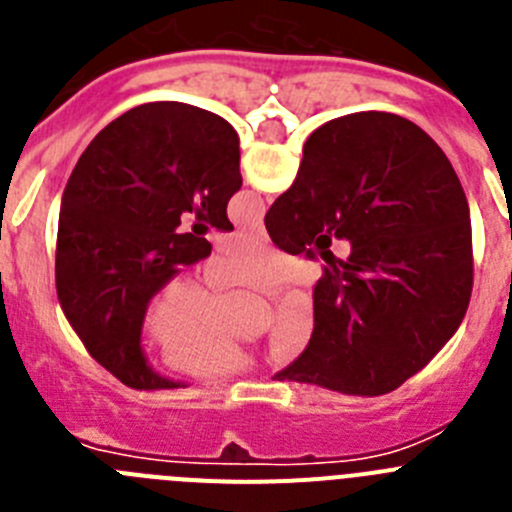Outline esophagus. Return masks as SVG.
I'll list each match as a JSON object with an SVG mask.
<instances>
[{
    "instance_id": "34e87169",
    "label": "esophagus",
    "mask_w": 512,
    "mask_h": 512,
    "mask_svg": "<svg viewBox=\"0 0 512 512\" xmlns=\"http://www.w3.org/2000/svg\"><path fill=\"white\" fill-rule=\"evenodd\" d=\"M243 233H246L248 238H253V241H261V243L266 241V228H264V223L251 225V228H246V230H243Z\"/></svg>"
}]
</instances>
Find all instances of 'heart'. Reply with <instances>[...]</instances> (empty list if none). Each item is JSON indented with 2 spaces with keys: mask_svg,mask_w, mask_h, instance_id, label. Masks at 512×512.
Returning a JSON list of instances; mask_svg holds the SVG:
<instances>
[{
  "mask_svg": "<svg viewBox=\"0 0 512 512\" xmlns=\"http://www.w3.org/2000/svg\"><path fill=\"white\" fill-rule=\"evenodd\" d=\"M295 277V264L259 243H241L223 261L210 266L207 284L212 289L243 287L261 295H271ZM220 300H212L189 282H174L158 295L151 307V330L166 343V361L174 369L194 377H223L246 372L253 356L230 341L217 328ZM315 333V307L310 297L292 295L279 305L271 328V354L279 361L300 356Z\"/></svg>",
  "mask_w": 512,
  "mask_h": 512,
  "instance_id": "1",
  "label": "heart"
}]
</instances>
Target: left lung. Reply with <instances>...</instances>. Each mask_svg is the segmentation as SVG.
Returning a JSON list of instances; mask_svg holds the SVG:
<instances>
[{
	"mask_svg": "<svg viewBox=\"0 0 512 512\" xmlns=\"http://www.w3.org/2000/svg\"><path fill=\"white\" fill-rule=\"evenodd\" d=\"M241 148L230 122L182 102H148L112 120L63 189L56 241L61 310L92 359L133 390H176L148 364L140 333L158 289L212 251L179 233L184 212L233 230Z\"/></svg>",
	"mask_w": 512,
	"mask_h": 512,
	"instance_id": "obj_1",
	"label": "left lung"
}]
</instances>
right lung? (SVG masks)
<instances>
[{"mask_svg":"<svg viewBox=\"0 0 512 512\" xmlns=\"http://www.w3.org/2000/svg\"><path fill=\"white\" fill-rule=\"evenodd\" d=\"M264 223L292 256L320 230L351 243L312 289L315 333L277 379L387 395L418 374L467 315V197L436 140L405 117L356 112L325 122L307 138L295 184Z\"/></svg>","mask_w":512,"mask_h":512,"instance_id":"add662e5","label":"right lung"}]
</instances>
